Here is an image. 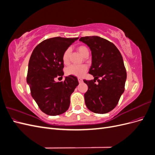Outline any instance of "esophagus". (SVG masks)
<instances>
[{"label":"esophagus","instance_id":"1","mask_svg":"<svg viewBox=\"0 0 155 155\" xmlns=\"http://www.w3.org/2000/svg\"><path fill=\"white\" fill-rule=\"evenodd\" d=\"M78 79L79 83H82V82H83V79H82L81 78L78 77Z\"/></svg>","mask_w":155,"mask_h":155}]
</instances>
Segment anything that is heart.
<instances>
[{
    "mask_svg": "<svg viewBox=\"0 0 155 155\" xmlns=\"http://www.w3.org/2000/svg\"><path fill=\"white\" fill-rule=\"evenodd\" d=\"M77 50L81 55L85 57L88 55L89 51L88 48L85 46H79L77 48ZM70 49L68 48L64 50L62 55V61L64 64H68L69 62V58L70 54ZM87 67L86 65H70L66 69V73L67 75H72L74 76H82L86 72Z\"/></svg>",
    "mask_w": 155,
    "mask_h": 155,
    "instance_id": "heart-1",
    "label": "heart"
}]
</instances>
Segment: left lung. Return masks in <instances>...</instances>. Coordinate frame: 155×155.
Returning <instances> with one entry per match:
<instances>
[{"label":"left lung","mask_w":155,"mask_h":155,"mask_svg":"<svg viewBox=\"0 0 155 155\" xmlns=\"http://www.w3.org/2000/svg\"><path fill=\"white\" fill-rule=\"evenodd\" d=\"M79 41L91 50L88 73L94 77L93 80H83L88 85L84 95L86 106L94 113H107L116 107L125 90L127 72L122 56L113 43L100 37H83Z\"/></svg>","instance_id":"1"}]
</instances>
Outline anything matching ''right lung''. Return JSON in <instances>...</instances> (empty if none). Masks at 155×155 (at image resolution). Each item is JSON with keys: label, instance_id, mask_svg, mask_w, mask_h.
Listing matches in <instances>:
<instances>
[{"label": "right lung", "instance_id": "right-lung-1", "mask_svg": "<svg viewBox=\"0 0 155 155\" xmlns=\"http://www.w3.org/2000/svg\"><path fill=\"white\" fill-rule=\"evenodd\" d=\"M78 39L53 37L42 41L32 51L26 81L32 97L46 114H61L70 106V96L79 84L77 78L70 75L61 82L54 79L63 78L62 55Z\"/></svg>", "mask_w": 155, "mask_h": 155}]
</instances>
